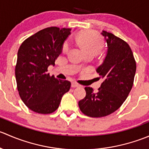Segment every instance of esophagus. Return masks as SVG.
<instances>
[{"mask_svg": "<svg viewBox=\"0 0 149 149\" xmlns=\"http://www.w3.org/2000/svg\"><path fill=\"white\" fill-rule=\"evenodd\" d=\"M79 85L77 83H75V82H73L71 84V87L72 88H76V87H79Z\"/></svg>", "mask_w": 149, "mask_h": 149, "instance_id": "obj_1", "label": "esophagus"}]
</instances>
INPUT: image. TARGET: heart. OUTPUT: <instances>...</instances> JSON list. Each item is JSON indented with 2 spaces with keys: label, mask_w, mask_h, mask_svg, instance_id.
Returning <instances> with one entry per match:
<instances>
[{
  "label": "heart",
  "mask_w": 149,
  "mask_h": 149,
  "mask_svg": "<svg viewBox=\"0 0 149 149\" xmlns=\"http://www.w3.org/2000/svg\"><path fill=\"white\" fill-rule=\"evenodd\" d=\"M77 42L87 55H97L103 48V42L101 37L92 31H84L77 37ZM70 49V43L65 41L62 47V52L66 53Z\"/></svg>",
  "instance_id": "obj_1"
}]
</instances>
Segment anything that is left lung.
<instances>
[{
  "label": "left lung",
  "mask_w": 149,
  "mask_h": 149,
  "mask_svg": "<svg viewBox=\"0 0 149 149\" xmlns=\"http://www.w3.org/2000/svg\"><path fill=\"white\" fill-rule=\"evenodd\" d=\"M107 52L97 72L104 79L97 93L85 87L86 97L79 102L81 111L88 117L107 116L119 109L131 90L136 70L133 52L126 42L112 33L102 31Z\"/></svg>",
  "instance_id": "left-lung-1"
}]
</instances>
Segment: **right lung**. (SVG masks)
<instances>
[{"label":"right lung","instance_id":"1","mask_svg":"<svg viewBox=\"0 0 149 149\" xmlns=\"http://www.w3.org/2000/svg\"><path fill=\"white\" fill-rule=\"evenodd\" d=\"M70 30L45 28L25 40L19 47L15 68L18 91L24 103L34 112L45 115L55 112L70 89V81L50 76L47 72L62 52Z\"/></svg>","mask_w":149,"mask_h":149}]
</instances>
